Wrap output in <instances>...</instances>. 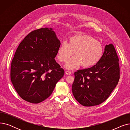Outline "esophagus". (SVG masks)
I'll use <instances>...</instances> for the list:
<instances>
[{"label": "esophagus", "instance_id": "obj_1", "mask_svg": "<svg viewBox=\"0 0 130 130\" xmlns=\"http://www.w3.org/2000/svg\"><path fill=\"white\" fill-rule=\"evenodd\" d=\"M65 73L66 75H71V72L69 71H65Z\"/></svg>", "mask_w": 130, "mask_h": 130}]
</instances>
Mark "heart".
Returning a JSON list of instances; mask_svg holds the SVG:
<instances>
[{"label": "heart", "mask_w": 130, "mask_h": 130, "mask_svg": "<svg viewBox=\"0 0 130 130\" xmlns=\"http://www.w3.org/2000/svg\"><path fill=\"white\" fill-rule=\"evenodd\" d=\"M74 56L67 61L65 67L72 70L80 65L87 69L97 64L102 58L103 48L96 39L87 34H77L69 39L68 44L64 42L59 46L57 58L65 62L72 55Z\"/></svg>", "instance_id": "obj_1"}]
</instances>
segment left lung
<instances>
[{
  "label": "left lung",
  "instance_id": "1",
  "mask_svg": "<svg viewBox=\"0 0 130 130\" xmlns=\"http://www.w3.org/2000/svg\"><path fill=\"white\" fill-rule=\"evenodd\" d=\"M119 58L113 44L106 45L99 62L88 69L74 73L72 92L85 106L98 105L110 96L120 79Z\"/></svg>",
  "mask_w": 130,
  "mask_h": 130
}]
</instances>
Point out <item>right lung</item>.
Listing matches in <instances>:
<instances>
[{
	"label": "right lung",
	"mask_w": 130,
	"mask_h": 130,
	"mask_svg": "<svg viewBox=\"0 0 130 130\" xmlns=\"http://www.w3.org/2000/svg\"><path fill=\"white\" fill-rule=\"evenodd\" d=\"M60 45L51 28L34 30L20 43L11 61L10 78L22 99L37 104L52 94L64 74L55 59Z\"/></svg>",
	"instance_id": "right-lung-1"
}]
</instances>
